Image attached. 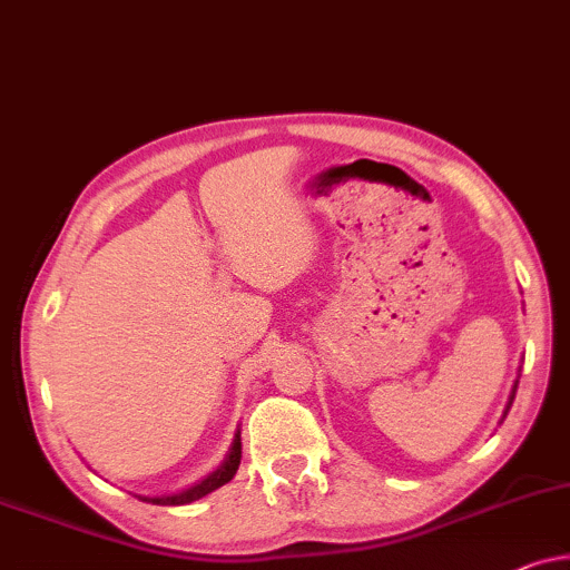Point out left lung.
I'll use <instances>...</instances> for the list:
<instances>
[{
  "instance_id": "left-lung-1",
  "label": "left lung",
  "mask_w": 570,
  "mask_h": 570,
  "mask_svg": "<svg viewBox=\"0 0 570 570\" xmlns=\"http://www.w3.org/2000/svg\"><path fill=\"white\" fill-rule=\"evenodd\" d=\"M519 372H522V366H519ZM517 384H519V380H514V387H511V392H509V403H507V407H503V415H501V421L507 419L509 407H511V403H514V397H517Z\"/></svg>"
}]
</instances>
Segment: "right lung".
<instances>
[{"mask_svg":"<svg viewBox=\"0 0 570 570\" xmlns=\"http://www.w3.org/2000/svg\"><path fill=\"white\" fill-rule=\"evenodd\" d=\"M239 456H243V442H239V429H237L224 462L214 472H208L204 480H198V483H194L190 488H183V491L170 493V495H139V501L157 503V507H183V503H194L235 478V472L239 468Z\"/></svg>","mask_w":570,"mask_h":570,"instance_id":"obj_1","label":"right lung"}]
</instances>
